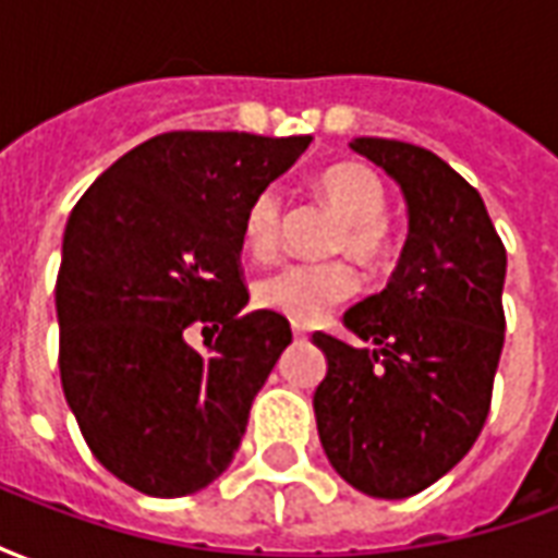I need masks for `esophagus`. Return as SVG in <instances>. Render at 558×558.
I'll return each mask as SVG.
<instances>
[{
  "mask_svg": "<svg viewBox=\"0 0 558 558\" xmlns=\"http://www.w3.org/2000/svg\"><path fill=\"white\" fill-rule=\"evenodd\" d=\"M292 338L304 340V338H307V328H304V326H292Z\"/></svg>",
  "mask_w": 558,
  "mask_h": 558,
  "instance_id": "esophagus-1",
  "label": "esophagus"
}]
</instances>
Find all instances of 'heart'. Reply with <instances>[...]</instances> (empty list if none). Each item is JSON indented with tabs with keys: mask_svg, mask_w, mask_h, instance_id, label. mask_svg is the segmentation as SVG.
I'll return each instance as SVG.
<instances>
[{
	"mask_svg": "<svg viewBox=\"0 0 558 558\" xmlns=\"http://www.w3.org/2000/svg\"><path fill=\"white\" fill-rule=\"evenodd\" d=\"M314 191L340 220L338 251H347L364 266H379L391 254V232L386 227L388 194L383 179L367 163L340 160L316 175ZM280 196L259 191L242 218V247L254 259H268L278 247ZM355 292V275L347 263H290L256 283V304L268 314L287 316L299 326L347 302Z\"/></svg>",
	"mask_w": 558,
	"mask_h": 558,
	"instance_id": "heart-1",
	"label": "heart"
}]
</instances>
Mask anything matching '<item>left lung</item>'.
I'll list each match as a JSON object with an SVG mask.
<instances>
[{
  "mask_svg": "<svg viewBox=\"0 0 558 558\" xmlns=\"http://www.w3.org/2000/svg\"><path fill=\"white\" fill-rule=\"evenodd\" d=\"M350 148L400 184L410 235L386 290L343 314L374 350L314 335L328 362L316 430L347 484L407 499L454 469L487 421L508 259L481 194L442 158L383 137Z\"/></svg>",
  "mask_w": 558,
  "mask_h": 558,
  "instance_id": "1",
  "label": "left lung"
}]
</instances>
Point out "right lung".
I'll use <instances>...</instances> for the list:
<instances>
[{"label":"right lung","instance_id":"right-lung-1","mask_svg":"<svg viewBox=\"0 0 558 558\" xmlns=\"http://www.w3.org/2000/svg\"><path fill=\"white\" fill-rule=\"evenodd\" d=\"M307 146L158 134L71 211L56 278L62 391L92 454L134 490H203L239 451L256 391L292 340L287 316L242 314L244 208ZM196 322L216 331L206 351L183 340Z\"/></svg>","mask_w":558,"mask_h":558}]
</instances>
